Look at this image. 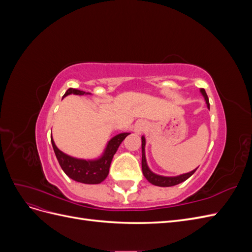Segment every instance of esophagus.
<instances>
[{
  "label": "esophagus",
  "instance_id": "1",
  "mask_svg": "<svg viewBox=\"0 0 252 252\" xmlns=\"http://www.w3.org/2000/svg\"><path fill=\"white\" fill-rule=\"evenodd\" d=\"M145 127H146V124H145V122L144 121H139L138 123H136V125H135V131L138 132V133H140V132H142L144 130Z\"/></svg>",
  "mask_w": 252,
  "mask_h": 252
}]
</instances>
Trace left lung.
Instances as JSON below:
<instances>
[{
  "label": "left lung",
  "mask_w": 252,
  "mask_h": 252,
  "mask_svg": "<svg viewBox=\"0 0 252 252\" xmlns=\"http://www.w3.org/2000/svg\"><path fill=\"white\" fill-rule=\"evenodd\" d=\"M201 94H203L206 104H207V107L208 109L210 108V105H209V100H208V96L207 94H206L205 89L201 88ZM145 145H146V141H145V136H142V170H143V174L144 177L148 180L149 183H151L152 185H156V186H159V187H170V186H174V185H178L180 183L186 181L188 178L191 177V175L195 172V170L197 168H195L194 170L190 171L188 173H184V174H181L178 175V177H163V175H158L156 174L155 172H152L149 167L147 165L146 162V157H145Z\"/></svg>",
  "instance_id": "left-lung-1"
}]
</instances>
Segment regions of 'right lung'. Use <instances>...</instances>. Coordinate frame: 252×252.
Listing matches in <instances>:
<instances>
[{
    "label": "right lung",
    "instance_id": "right-lung-1",
    "mask_svg": "<svg viewBox=\"0 0 252 252\" xmlns=\"http://www.w3.org/2000/svg\"><path fill=\"white\" fill-rule=\"evenodd\" d=\"M71 94L79 95L91 94L89 93H85V91L69 88L65 93L64 96ZM128 134L130 133L123 132L113 136L108 142L102 157L96 159H82L68 156L56 146L52 135L50 136V139L61 168L63 169L68 177L74 181L83 183V184H100L101 182L107 178L112 158L116 155L121 143L125 140Z\"/></svg>",
    "mask_w": 252,
    "mask_h": 252
}]
</instances>
